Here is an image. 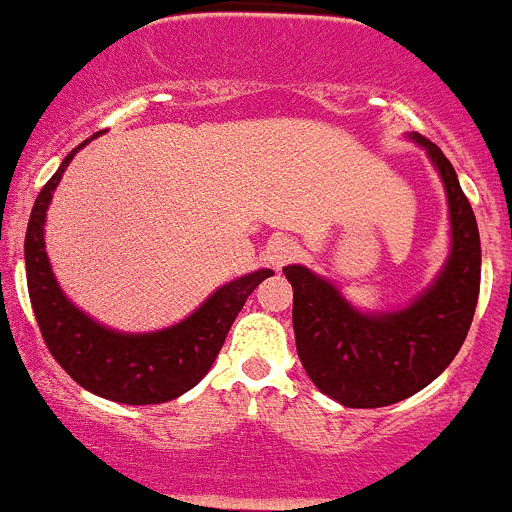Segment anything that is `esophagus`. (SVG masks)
Instances as JSON below:
<instances>
[{
	"instance_id": "34e87169",
	"label": "esophagus",
	"mask_w": 512,
	"mask_h": 512,
	"mask_svg": "<svg viewBox=\"0 0 512 512\" xmlns=\"http://www.w3.org/2000/svg\"><path fill=\"white\" fill-rule=\"evenodd\" d=\"M299 252H302V247H299L297 239H292V236H273L268 247H265V260L273 268H284V265L297 260Z\"/></svg>"
}]
</instances>
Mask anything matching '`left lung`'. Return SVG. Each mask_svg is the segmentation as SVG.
<instances>
[{
	"instance_id": "left-lung-1",
	"label": "left lung",
	"mask_w": 512,
	"mask_h": 512,
	"mask_svg": "<svg viewBox=\"0 0 512 512\" xmlns=\"http://www.w3.org/2000/svg\"><path fill=\"white\" fill-rule=\"evenodd\" d=\"M442 173L452 220V255L429 292L400 313L363 315L302 265L284 268L294 289L297 355L313 384L344 407H386L429 386L463 347L481 286L476 215L452 162L415 134Z\"/></svg>"
}]
</instances>
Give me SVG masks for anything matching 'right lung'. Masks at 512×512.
<instances>
[{
    "label": "right lung",
    "mask_w": 512,
    "mask_h": 512,
    "mask_svg": "<svg viewBox=\"0 0 512 512\" xmlns=\"http://www.w3.org/2000/svg\"><path fill=\"white\" fill-rule=\"evenodd\" d=\"M81 147H86V141ZM78 149L62 160L60 170L39 191L28 220L26 276L39 331L54 360L91 394L123 405L176 400L210 371L247 297L273 276V270H255L220 286L197 313L155 334H118L94 323L60 292L44 249L49 199Z\"/></svg>",
    "instance_id": "obj_1"
}]
</instances>
